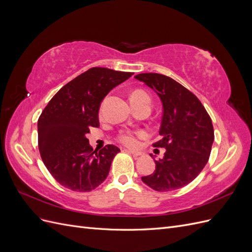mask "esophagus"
<instances>
[{
    "label": "esophagus",
    "mask_w": 252,
    "mask_h": 252,
    "mask_svg": "<svg viewBox=\"0 0 252 252\" xmlns=\"http://www.w3.org/2000/svg\"><path fill=\"white\" fill-rule=\"evenodd\" d=\"M125 151L129 152V154L133 155L134 157H139V156H142V152H141V151H135V150H131V149H125Z\"/></svg>",
    "instance_id": "obj_1"
}]
</instances>
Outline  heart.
I'll use <instances>...</instances> for the list:
<instances>
[{"label":"heart","instance_id":"1","mask_svg":"<svg viewBox=\"0 0 252 252\" xmlns=\"http://www.w3.org/2000/svg\"><path fill=\"white\" fill-rule=\"evenodd\" d=\"M130 101H148L150 102L149 95L144 90H134L130 95ZM142 133H133V132H125L121 135V142L127 145V146L135 147L138 145V136H141Z\"/></svg>","mask_w":252,"mask_h":252}]
</instances>
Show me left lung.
Masks as SVG:
<instances>
[{
	"instance_id": "8db88e82",
	"label": "left lung",
	"mask_w": 252,
	"mask_h": 252,
	"mask_svg": "<svg viewBox=\"0 0 252 252\" xmlns=\"http://www.w3.org/2000/svg\"><path fill=\"white\" fill-rule=\"evenodd\" d=\"M151 88L162 103L163 116L155 147L165 148L156 170L142 181L156 191H171L193 181L207 164L215 132L205 107L180 83L158 73L134 77ZM152 158L154 156L150 155Z\"/></svg>"
}]
</instances>
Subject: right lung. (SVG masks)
I'll use <instances>...</instances> for the list:
<instances>
[{"label":"right lung","mask_w":252,"mask_h":252,"mask_svg":"<svg viewBox=\"0 0 252 252\" xmlns=\"http://www.w3.org/2000/svg\"><path fill=\"white\" fill-rule=\"evenodd\" d=\"M132 74L90 68L61 88L43 110L37 121L40 154L61 185L85 192L107 178L120 149L107 145L94 151L87 133L91 127L100 126L98 111L104 97Z\"/></svg>","instance_id":"1"}]
</instances>
